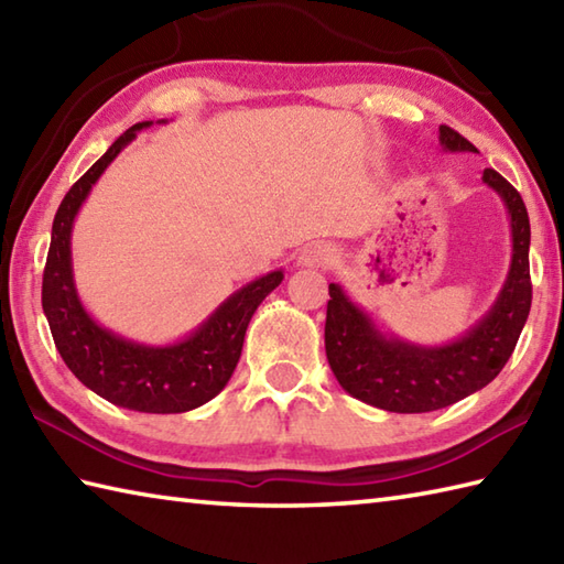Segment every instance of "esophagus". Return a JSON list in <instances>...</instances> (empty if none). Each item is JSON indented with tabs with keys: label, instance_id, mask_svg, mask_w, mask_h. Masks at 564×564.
I'll return each mask as SVG.
<instances>
[{
	"label": "esophagus",
	"instance_id": "esophagus-1",
	"mask_svg": "<svg viewBox=\"0 0 564 564\" xmlns=\"http://www.w3.org/2000/svg\"><path fill=\"white\" fill-rule=\"evenodd\" d=\"M333 261H335V249L329 245H323V241L305 247L301 257H297V263H301V267H307V269H323Z\"/></svg>",
	"mask_w": 564,
	"mask_h": 564
}]
</instances>
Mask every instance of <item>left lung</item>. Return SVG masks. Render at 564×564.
Returning <instances> with one entry per match:
<instances>
[{
  "label": "left lung",
  "instance_id": "8db88e82",
  "mask_svg": "<svg viewBox=\"0 0 564 564\" xmlns=\"http://www.w3.org/2000/svg\"><path fill=\"white\" fill-rule=\"evenodd\" d=\"M440 147L449 153H477L474 143L445 124L440 127ZM481 181L506 205L513 253L499 297L465 335L440 347L383 335L339 283H329L325 351L339 386L355 399L391 413L440 411L491 383L513 355L533 301L531 223L521 195L503 175L484 169Z\"/></svg>",
  "mask_w": 564,
  "mask_h": 564
}]
</instances>
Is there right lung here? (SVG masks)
<instances>
[{
  "label": "right lung",
  "mask_w": 564,
  "mask_h": 564,
  "mask_svg": "<svg viewBox=\"0 0 564 564\" xmlns=\"http://www.w3.org/2000/svg\"><path fill=\"white\" fill-rule=\"evenodd\" d=\"M151 124L139 121L129 127L65 193L51 229L41 303L55 349L87 389L129 411L185 413L213 401L225 389L241 357L249 319L283 281V271H271L231 293L200 327L173 345L156 347L119 337L85 311L73 279V223L107 165L137 139V131Z\"/></svg>",
  "instance_id": "right-lung-1"
}]
</instances>
